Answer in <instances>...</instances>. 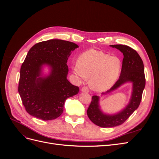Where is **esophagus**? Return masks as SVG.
<instances>
[{
    "mask_svg": "<svg viewBox=\"0 0 159 159\" xmlns=\"http://www.w3.org/2000/svg\"><path fill=\"white\" fill-rule=\"evenodd\" d=\"M81 91H83V92H89V89L87 86H84V87L81 88Z\"/></svg>",
    "mask_w": 159,
    "mask_h": 159,
    "instance_id": "obj_1",
    "label": "esophagus"
}]
</instances>
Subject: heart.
<instances>
[{
	"mask_svg": "<svg viewBox=\"0 0 159 159\" xmlns=\"http://www.w3.org/2000/svg\"><path fill=\"white\" fill-rule=\"evenodd\" d=\"M121 68V61L118 57L94 49L82 53L78 63L72 66L74 74L80 78H90L91 88L96 91H105L111 87Z\"/></svg>",
	"mask_w": 159,
	"mask_h": 159,
	"instance_id": "1",
	"label": "heart"
}]
</instances>
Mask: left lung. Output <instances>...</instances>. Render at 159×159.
<instances>
[{
    "instance_id": "1",
    "label": "left lung",
    "mask_w": 159,
    "mask_h": 159,
    "mask_svg": "<svg viewBox=\"0 0 159 159\" xmlns=\"http://www.w3.org/2000/svg\"><path fill=\"white\" fill-rule=\"evenodd\" d=\"M111 46L115 48L123 53L124 57L122 68L119 80L111 88L103 94L116 89L120 85L128 81L133 83V92L131 100L127 107L121 112L113 115L103 113L99 106V97L97 95L93 96L87 110V114L91 121L101 127H113L120 125L125 121L139 107L145 86L143 62L137 51L126 45L116 44Z\"/></svg>"
}]
</instances>
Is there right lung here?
Instances as JSON below:
<instances>
[{
    "mask_svg": "<svg viewBox=\"0 0 159 159\" xmlns=\"http://www.w3.org/2000/svg\"><path fill=\"white\" fill-rule=\"evenodd\" d=\"M78 46L62 40L38 42L28 51L21 66L18 93L28 113L44 121L60 117L67 98L78 94L79 88L67 80V61ZM43 65L51 68L49 76L40 77Z\"/></svg>",
    "mask_w": 159,
    "mask_h": 159,
    "instance_id": "add662e5",
    "label": "right lung"
}]
</instances>
